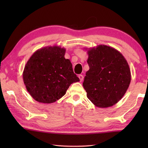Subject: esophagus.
I'll list each match as a JSON object with an SVG mask.
<instances>
[{
	"mask_svg": "<svg viewBox=\"0 0 148 148\" xmlns=\"http://www.w3.org/2000/svg\"><path fill=\"white\" fill-rule=\"evenodd\" d=\"M78 77H79L81 82V81H83V75L80 74V75H79V76H78Z\"/></svg>",
	"mask_w": 148,
	"mask_h": 148,
	"instance_id": "obj_1",
	"label": "esophagus"
}]
</instances>
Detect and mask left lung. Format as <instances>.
I'll return each instance as SVG.
<instances>
[{
	"label": "left lung",
	"instance_id": "left-lung-1",
	"mask_svg": "<svg viewBox=\"0 0 148 148\" xmlns=\"http://www.w3.org/2000/svg\"><path fill=\"white\" fill-rule=\"evenodd\" d=\"M87 53L90 69L83 83L87 97L99 108L112 106L122 99L130 85L128 62L120 52L106 45L89 48Z\"/></svg>",
	"mask_w": 148,
	"mask_h": 148
}]
</instances>
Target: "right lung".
<instances>
[{
    "instance_id": "add662e5",
    "label": "right lung",
    "mask_w": 148,
    "mask_h": 148,
    "mask_svg": "<svg viewBox=\"0 0 148 148\" xmlns=\"http://www.w3.org/2000/svg\"><path fill=\"white\" fill-rule=\"evenodd\" d=\"M65 51L58 46L44 47L34 52L27 62L23 82L36 101L55 102L65 95L72 83L79 81L71 61L64 57Z\"/></svg>"
}]
</instances>
